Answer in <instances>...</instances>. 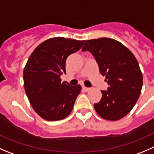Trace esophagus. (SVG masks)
I'll list each match as a JSON object with an SVG mask.
<instances>
[{
	"mask_svg": "<svg viewBox=\"0 0 154 154\" xmlns=\"http://www.w3.org/2000/svg\"><path fill=\"white\" fill-rule=\"evenodd\" d=\"M83 89H84L85 91H89V90L91 89V88H88V87H86V86H83Z\"/></svg>",
	"mask_w": 154,
	"mask_h": 154,
	"instance_id": "1",
	"label": "esophagus"
}]
</instances>
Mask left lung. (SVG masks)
<instances>
[{"mask_svg":"<svg viewBox=\"0 0 154 154\" xmlns=\"http://www.w3.org/2000/svg\"><path fill=\"white\" fill-rule=\"evenodd\" d=\"M86 51L109 85L106 91L101 90V100L94 103V109L103 119L119 120L131 111L142 91L143 78L137 60L123 44L109 38L87 40L82 48Z\"/></svg>","mask_w":154,"mask_h":154,"instance_id":"obj_1","label":"left lung"}]
</instances>
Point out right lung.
Listing matches in <instances>:
<instances>
[{
    "instance_id": "obj_1",
    "label": "right lung",
    "mask_w": 154,
    "mask_h": 154,
    "mask_svg": "<svg viewBox=\"0 0 154 154\" xmlns=\"http://www.w3.org/2000/svg\"><path fill=\"white\" fill-rule=\"evenodd\" d=\"M85 41L51 38L39 45L29 57L23 73L24 89L35 112L47 121L64 119L71 113L81 86L61 82L70 54Z\"/></svg>"
}]
</instances>
